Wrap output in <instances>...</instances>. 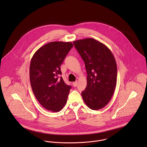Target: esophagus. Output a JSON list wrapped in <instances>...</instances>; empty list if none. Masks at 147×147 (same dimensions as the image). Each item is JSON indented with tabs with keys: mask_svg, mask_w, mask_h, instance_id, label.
Wrapping results in <instances>:
<instances>
[{
	"mask_svg": "<svg viewBox=\"0 0 147 147\" xmlns=\"http://www.w3.org/2000/svg\"><path fill=\"white\" fill-rule=\"evenodd\" d=\"M73 85H74V86H75V87H76V86H77V85H78V82H74L73 83Z\"/></svg>",
	"mask_w": 147,
	"mask_h": 147,
	"instance_id": "34e87169",
	"label": "esophagus"
}]
</instances>
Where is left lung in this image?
<instances>
[{"label":"left lung","instance_id":"1","mask_svg":"<svg viewBox=\"0 0 147 147\" xmlns=\"http://www.w3.org/2000/svg\"><path fill=\"white\" fill-rule=\"evenodd\" d=\"M84 61L87 73V85L82 95L84 102L92 110L105 107L115 89L117 67L110 50L93 38L74 41Z\"/></svg>","mask_w":147,"mask_h":147}]
</instances>
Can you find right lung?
I'll use <instances>...</instances> for the list:
<instances>
[{
    "instance_id": "add662e5",
    "label": "right lung",
    "mask_w": 147,
    "mask_h": 147,
    "mask_svg": "<svg viewBox=\"0 0 147 147\" xmlns=\"http://www.w3.org/2000/svg\"><path fill=\"white\" fill-rule=\"evenodd\" d=\"M73 46L70 42L48 43L36 51L30 61L29 76L33 92L43 107L53 112L63 109L71 88L59 76L60 66Z\"/></svg>"
}]
</instances>
